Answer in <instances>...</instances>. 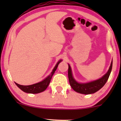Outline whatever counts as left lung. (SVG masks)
<instances>
[{
  "label": "left lung",
  "instance_id": "left-lung-1",
  "mask_svg": "<svg viewBox=\"0 0 121 121\" xmlns=\"http://www.w3.org/2000/svg\"><path fill=\"white\" fill-rule=\"evenodd\" d=\"M112 67V61L111 63V65L108 72L101 78L87 83H79L73 78L71 68L70 65L68 64V75L69 84L72 88L78 93L83 94H91L95 93L99 90L107 82L111 72Z\"/></svg>",
  "mask_w": 121,
  "mask_h": 121
}]
</instances>
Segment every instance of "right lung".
Returning a JSON list of instances; mask_svg holds the SVG:
<instances>
[{
  "label": "right lung",
  "mask_w": 121,
  "mask_h": 121,
  "mask_svg": "<svg viewBox=\"0 0 121 121\" xmlns=\"http://www.w3.org/2000/svg\"><path fill=\"white\" fill-rule=\"evenodd\" d=\"M61 61V60L58 61V63H57V64L56 65L55 67L54 68L53 71H52V72L51 73L50 75H48L47 78H46L44 80H43L41 82H38V83L34 84H33V85H20V84H18L17 83H16V82H15V84H16L17 86L20 90H22V91H24V92H27V93L29 94H38L40 93V92H43V91H45V90H46V88H47V86H48L53 74H54L55 71H56V70L57 69V67H58L59 63H60Z\"/></svg>",
  "instance_id": "add662e5"
}]
</instances>
